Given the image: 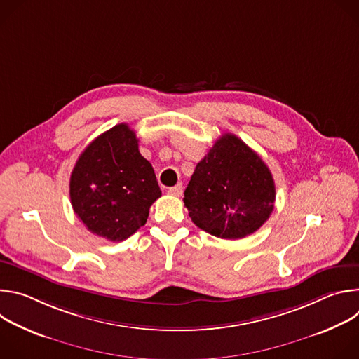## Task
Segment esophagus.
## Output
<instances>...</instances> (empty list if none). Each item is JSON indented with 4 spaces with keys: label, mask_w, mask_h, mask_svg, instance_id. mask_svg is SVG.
Instances as JSON below:
<instances>
[{
    "label": "esophagus",
    "mask_w": 359,
    "mask_h": 359,
    "mask_svg": "<svg viewBox=\"0 0 359 359\" xmlns=\"http://www.w3.org/2000/svg\"><path fill=\"white\" fill-rule=\"evenodd\" d=\"M168 193L172 194V196H182V193H183V186H182V183H179V184H176V186H173V187H169Z\"/></svg>",
    "instance_id": "obj_1"
}]
</instances>
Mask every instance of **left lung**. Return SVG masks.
Masks as SVG:
<instances>
[{
  "instance_id": "left-lung-1",
  "label": "left lung",
  "mask_w": 359,
  "mask_h": 359,
  "mask_svg": "<svg viewBox=\"0 0 359 359\" xmlns=\"http://www.w3.org/2000/svg\"><path fill=\"white\" fill-rule=\"evenodd\" d=\"M274 200L270 169L231 133L217 139L197 163L183 198L198 229L226 240L257 231L270 217Z\"/></svg>"
}]
</instances>
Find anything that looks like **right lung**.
Listing matches in <instances>:
<instances>
[{"mask_svg": "<svg viewBox=\"0 0 359 359\" xmlns=\"http://www.w3.org/2000/svg\"><path fill=\"white\" fill-rule=\"evenodd\" d=\"M137 142L129 125H116L88 144L71 175L75 215L90 233L111 241H122L144 226L153 201L162 196Z\"/></svg>", "mask_w": 359, "mask_h": 359, "instance_id": "right-lung-1", "label": "right lung"}]
</instances>
